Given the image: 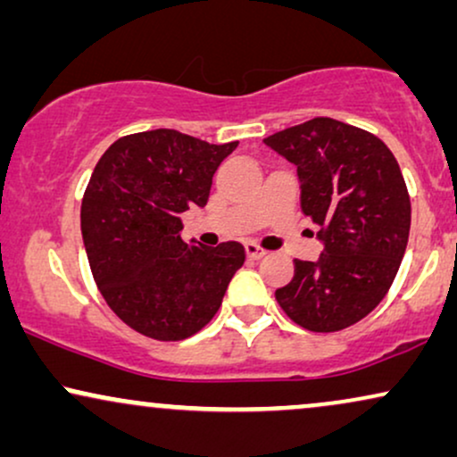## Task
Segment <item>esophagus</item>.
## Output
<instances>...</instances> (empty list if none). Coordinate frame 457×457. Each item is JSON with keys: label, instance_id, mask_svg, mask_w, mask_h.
Here are the masks:
<instances>
[{"label": "esophagus", "instance_id": "obj_1", "mask_svg": "<svg viewBox=\"0 0 457 457\" xmlns=\"http://www.w3.org/2000/svg\"><path fill=\"white\" fill-rule=\"evenodd\" d=\"M246 257L248 259H262L268 255V251L265 248H262L259 245H255V242H246Z\"/></svg>", "mask_w": 457, "mask_h": 457}]
</instances>
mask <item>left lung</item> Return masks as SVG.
I'll use <instances>...</instances> for the list:
<instances>
[{
	"mask_svg": "<svg viewBox=\"0 0 457 457\" xmlns=\"http://www.w3.org/2000/svg\"><path fill=\"white\" fill-rule=\"evenodd\" d=\"M297 166L302 211L322 225L319 262L295 259L276 302L299 327L335 333L356 325L390 291L405 255L411 200L401 166L371 132L314 118L265 138Z\"/></svg>",
	"mask_w": 457,
	"mask_h": 457,
	"instance_id": "obj_1",
	"label": "left lung"
}]
</instances>
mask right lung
I'll list each match as a JSON object with an SVG mask.
<instances>
[{"instance_id":"add662e5","label":"right lung","mask_w":457,"mask_h":457,"mask_svg":"<svg viewBox=\"0 0 457 457\" xmlns=\"http://www.w3.org/2000/svg\"><path fill=\"white\" fill-rule=\"evenodd\" d=\"M236 145L158 129L118 138L95 166L82 198L92 276L115 316L145 337L181 342L204 328L245 263L240 242L209 248L181 238V215L206 206Z\"/></svg>"}]
</instances>
